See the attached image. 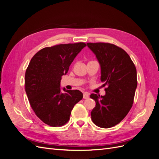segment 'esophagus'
<instances>
[{
	"mask_svg": "<svg viewBox=\"0 0 159 159\" xmlns=\"http://www.w3.org/2000/svg\"><path fill=\"white\" fill-rule=\"evenodd\" d=\"M89 93L88 92H85L84 93V99H88L89 98Z\"/></svg>",
	"mask_w": 159,
	"mask_h": 159,
	"instance_id": "obj_1",
	"label": "esophagus"
}]
</instances>
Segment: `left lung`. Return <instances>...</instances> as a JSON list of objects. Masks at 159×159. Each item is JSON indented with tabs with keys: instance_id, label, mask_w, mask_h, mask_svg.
<instances>
[{
	"instance_id": "1",
	"label": "left lung",
	"mask_w": 159,
	"mask_h": 159,
	"mask_svg": "<svg viewBox=\"0 0 159 159\" xmlns=\"http://www.w3.org/2000/svg\"><path fill=\"white\" fill-rule=\"evenodd\" d=\"M101 66V81L105 95L91 94L95 107L91 112L96 125L110 128L121 122L132 107L137 86V70L131 57L121 48L109 43H87Z\"/></svg>"
}]
</instances>
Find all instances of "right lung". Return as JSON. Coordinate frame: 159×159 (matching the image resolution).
Instances as JSON below:
<instances>
[{"mask_svg": "<svg viewBox=\"0 0 159 159\" xmlns=\"http://www.w3.org/2000/svg\"><path fill=\"white\" fill-rule=\"evenodd\" d=\"M84 42L46 47L32 57L25 74V90L36 116L52 127H61L69 121L74 105L83 98L79 90L61 92V76L68 73L71 62Z\"/></svg>", "mask_w": 159, "mask_h": 159, "instance_id": "add662e5", "label": "right lung"}]
</instances>
